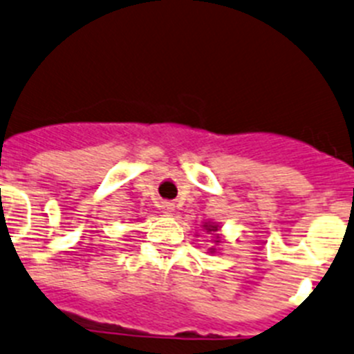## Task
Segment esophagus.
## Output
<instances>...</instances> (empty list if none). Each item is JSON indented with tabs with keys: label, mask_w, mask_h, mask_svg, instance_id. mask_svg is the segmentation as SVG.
<instances>
[{
	"label": "esophagus",
	"mask_w": 354,
	"mask_h": 354,
	"mask_svg": "<svg viewBox=\"0 0 354 354\" xmlns=\"http://www.w3.org/2000/svg\"><path fill=\"white\" fill-rule=\"evenodd\" d=\"M162 211L166 212V214H173V212H174L173 202H162Z\"/></svg>",
	"instance_id": "1"
}]
</instances>
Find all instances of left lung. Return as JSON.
<instances>
[{"mask_svg": "<svg viewBox=\"0 0 354 354\" xmlns=\"http://www.w3.org/2000/svg\"><path fill=\"white\" fill-rule=\"evenodd\" d=\"M205 230H209V232H214V230H218L216 228V226H212V225H205ZM216 242H219V240H216Z\"/></svg>", "mask_w": 354, "mask_h": 354, "instance_id": "obj_1", "label": "left lung"}]
</instances>
